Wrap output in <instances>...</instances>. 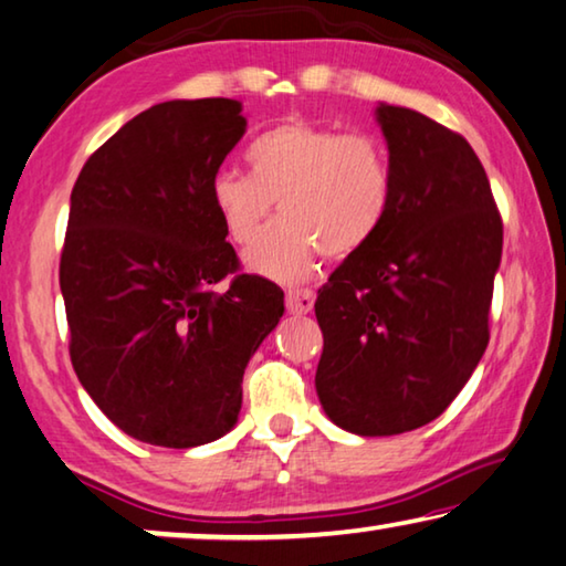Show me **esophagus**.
<instances>
[{
  "instance_id": "esophagus-1",
  "label": "esophagus",
  "mask_w": 566,
  "mask_h": 566,
  "mask_svg": "<svg viewBox=\"0 0 566 566\" xmlns=\"http://www.w3.org/2000/svg\"><path fill=\"white\" fill-rule=\"evenodd\" d=\"M313 301H316V293L308 289H295V291H285V308L295 316H303L313 308Z\"/></svg>"
}]
</instances>
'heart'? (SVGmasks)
Returning <instances> with one entry per match:
<instances>
[{
  "label": "heart",
  "instance_id": "obj_1",
  "mask_svg": "<svg viewBox=\"0 0 566 566\" xmlns=\"http://www.w3.org/2000/svg\"><path fill=\"white\" fill-rule=\"evenodd\" d=\"M250 174L220 169L210 207L224 238L245 245L272 202L282 217L245 250L248 271L301 283L324 258H349L381 230L395 199V167L385 142L285 120L253 138Z\"/></svg>",
  "mask_w": 566,
  "mask_h": 566
}]
</instances>
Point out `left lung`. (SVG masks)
<instances>
[{
  "label": "left lung",
  "instance_id": "left-lung-1",
  "mask_svg": "<svg viewBox=\"0 0 566 566\" xmlns=\"http://www.w3.org/2000/svg\"><path fill=\"white\" fill-rule=\"evenodd\" d=\"M395 167L381 230L318 291L316 392L338 428L377 438L448 410L489 346L503 222L481 159L422 113L379 103Z\"/></svg>",
  "mask_w": 566,
  "mask_h": 566
}]
</instances>
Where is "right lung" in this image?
Instances as JSON below:
<instances>
[{"instance_id":"add662e5","label":"right lung","mask_w":566,"mask_h":566,"mask_svg":"<svg viewBox=\"0 0 566 566\" xmlns=\"http://www.w3.org/2000/svg\"><path fill=\"white\" fill-rule=\"evenodd\" d=\"M240 111L230 98L151 106L91 154L71 195L60 291L73 369L149 446L230 432L250 356L283 316V291L238 273L210 207V179L248 128Z\"/></svg>"}]
</instances>
